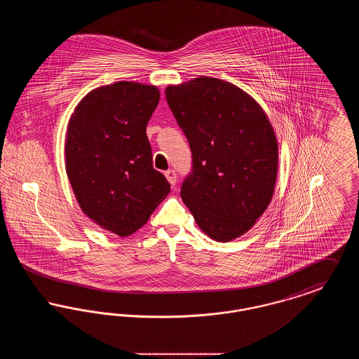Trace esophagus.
Here are the masks:
<instances>
[{
    "mask_svg": "<svg viewBox=\"0 0 359 359\" xmlns=\"http://www.w3.org/2000/svg\"><path fill=\"white\" fill-rule=\"evenodd\" d=\"M165 177H167V180L170 182V184H171V186H175V184H176L177 177H176V173H175V171L170 170V171L165 172Z\"/></svg>",
    "mask_w": 359,
    "mask_h": 359,
    "instance_id": "34e87169",
    "label": "esophagus"
}]
</instances>
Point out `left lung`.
<instances>
[{
  "mask_svg": "<svg viewBox=\"0 0 359 359\" xmlns=\"http://www.w3.org/2000/svg\"><path fill=\"white\" fill-rule=\"evenodd\" d=\"M165 98L192 152L184 205L210 238H238L273 196L278 147L271 122L249 94L218 78L168 86Z\"/></svg>",
  "mask_w": 359,
  "mask_h": 359,
  "instance_id": "8db88e82",
  "label": "left lung"
}]
</instances>
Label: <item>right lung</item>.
Returning a JSON list of instances; mask_svg holds the SVG:
<instances>
[{
    "label": "right lung",
    "instance_id": "obj_1",
    "mask_svg": "<svg viewBox=\"0 0 359 359\" xmlns=\"http://www.w3.org/2000/svg\"><path fill=\"white\" fill-rule=\"evenodd\" d=\"M156 86L117 82L90 91L69 121L66 171L86 215L120 237L148 222L171 186L156 171L147 125Z\"/></svg>",
    "mask_w": 359,
    "mask_h": 359
}]
</instances>
